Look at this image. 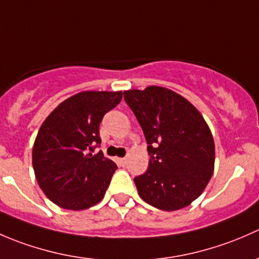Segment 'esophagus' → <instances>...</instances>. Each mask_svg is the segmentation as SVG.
Returning <instances> with one entry per match:
<instances>
[{
  "mask_svg": "<svg viewBox=\"0 0 259 259\" xmlns=\"http://www.w3.org/2000/svg\"><path fill=\"white\" fill-rule=\"evenodd\" d=\"M126 158H117V163H119L120 164V165H122V166H124L125 165V164H126Z\"/></svg>",
  "mask_w": 259,
  "mask_h": 259,
  "instance_id": "obj_1",
  "label": "esophagus"
}]
</instances>
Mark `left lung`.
Returning a JSON list of instances; mask_svg holds the SVG:
<instances>
[{"mask_svg": "<svg viewBox=\"0 0 259 259\" xmlns=\"http://www.w3.org/2000/svg\"><path fill=\"white\" fill-rule=\"evenodd\" d=\"M144 132L148 170L134 178L140 198L158 209L187 207L213 176L214 140L204 117L179 94L161 86L124 91Z\"/></svg>", "mask_w": 259, "mask_h": 259, "instance_id": "1", "label": "left lung"}]
</instances>
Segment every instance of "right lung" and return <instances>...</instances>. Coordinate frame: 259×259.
I'll return each mask as SVG.
<instances>
[{"label":"right lung","instance_id":"add662e5","mask_svg":"<svg viewBox=\"0 0 259 259\" xmlns=\"http://www.w3.org/2000/svg\"><path fill=\"white\" fill-rule=\"evenodd\" d=\"M122 91H81L62 101L41 125L32 166L41 190L64 209L82 210L105 195L116 164L103 151L99 126L121 101Z\"/></svg>","mask_w":259,"mask_h":259}]
</instances>
